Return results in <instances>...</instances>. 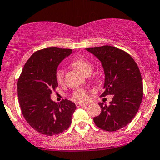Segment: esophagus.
I'll return each mask as SVG.
<instances>
[{
    "label": "esophagus",
    "mask_w": 160,
    "mask_h": 160,
    "mask_svg": "<svg viewBox=\"0 0 160 160\" xmlns=\"http://www.w3.org/2000/svg\"><path fill=\"white\" fill-rule=\"evenodd\" d=\"M88 105L87 103H77L76 106L77 107H84V106Z\"/></svg>",
    "instance_id": "esophagus-1"
}]
</instances>
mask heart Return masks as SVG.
I'll return each instance as SVG.
<instances>
[{
  "mask_svg": "<svg viewBox=\"0 0 160 160\" xmlns=\"http://www.w3.org/2000/svg\"><path fill=\"white\" fill-rule=\"evenodd\" d=\"M71 64L77 70L82 73V74L86 75V76L91 74L92 71V63L86 60V59L82 58V57L74 59ZM56 79H57V81L59 85L63 84V82H64V72L62 69L57 70V73H56ZM72 97L77 101H86L89 98V92L86 88H78L74 92Z\"/></svg>",
  "mask_w": 160,
  "mask_h": 160,
  "instance_id": "obj_1",
  "label": "heart"
}]
</instances>
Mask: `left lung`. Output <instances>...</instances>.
I'll return each instance as SVG.
<instances>
[{"mask_svg":"<svg viewBox=\"0 0 160 160\" xmlns=\"http://www.w3.org/2000/svg\"><path fill=\"white\" fill-rule=\"evenodd\" d=\"M86 49L100 59L104 69V91L101 96L113 95L109 106L99 103L101 112L94 122L101 130L116 131L130 123L141 105L143 83L139 68L128 53L113 46Z\"/></svg>","mask_w":160,"mask_h":160,"instance_id":"8db88e82","label":"left lung"}]
</instances>
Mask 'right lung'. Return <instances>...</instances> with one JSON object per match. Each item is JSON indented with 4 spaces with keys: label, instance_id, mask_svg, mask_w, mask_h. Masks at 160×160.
I'll use <instances>...</instances> for the list:
<instances>
[{
    "label": "right lung",
    "instance_id": "right-lung-1",
    "mask_svg": "<svg viewBox=\"0 0 160 160\" xmlns=\"http://www.w3.org/2000/svg\"><path fill=\"white\" fill-rule=\"evenodd\" d=\"M72 49L48 48L36 51L27 62L18 80V97L23 116L32 128L52 136L62 132L72 124L74 103L62 100L54 103L52 92L58 86L57 67Z\"/></svg>",
    "mask_w": 160,
    "mask_h": 160
}]
</instances>
